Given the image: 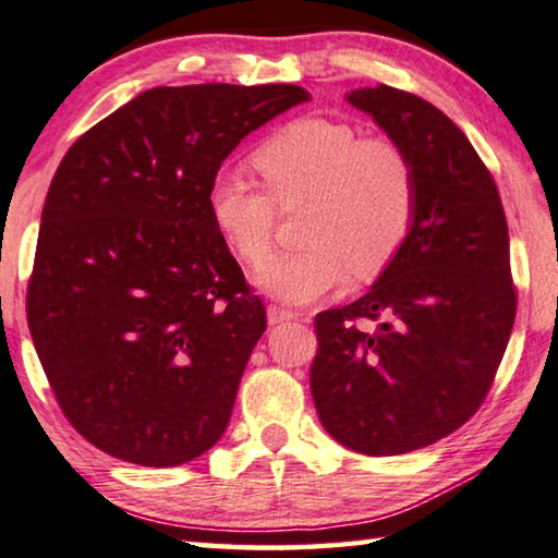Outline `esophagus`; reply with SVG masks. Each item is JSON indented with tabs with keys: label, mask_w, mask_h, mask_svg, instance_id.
Wrapping results in <instances>:
<instances>
[{
	"label": "esophagus",
	"mask_w": 558,
	"mask_h": 558,
	"mask_svg": "<svg viewBox=\"0 0 558 558\" xmlns=\"http://www.w3.org/2000/svg\"><path fill=\"white\" fill-rule=\"evenodd\" d=\"M293 318H299V313L287 311V308H279V306H269V308H267V320H269V325H279V323H283V320H293Z\"/></svg>",
	"instance_id": "34e87169"
}]
</instances>
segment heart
Returning <instances> with one entry per match:
<instances>
[{
    "instance_id": "heart-1",
    "label": "heart",
    "mask_w": 558,
    "mask_h": 558,
    "mask_svg": "<svg viewBox=\"0 0 558 558\" xmlns=\"http://www.w3.org/2000/svg\"><path fill=\"white\" fill-rule=\"evenodd\" d=\"M262 186L238 172L218 174L208 211L220 235L250 267L275 250L277 206L308 202L303 247L259 271L257 283L287 303H311L342 289L352 271L374 279L391 265L413 230L415 165L401 143L366 135L340 119L289 121L252 157Z\"/></svg>"
}]
</instances>
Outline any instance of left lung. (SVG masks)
<instances>
[{
  "label": "left lung",
  "mask_w": 558,
  "mask_h": 558,
  "mask_svg": "<svg viewBox=\"0 0 558 558\" xmlns=\"http://www.w3.org/2000/svg\"><path fill=\"white\" fill-rule=\"evenodd\" d=\"M347 101L410 155L417 211L374 287L350 306L315 315L311 393L340 445L393 457L435 445L481 408L518 293L498 186L459 125L386 84L354 89Z\"/></svg>",
  "instance_id": "1"
}]
</instances>
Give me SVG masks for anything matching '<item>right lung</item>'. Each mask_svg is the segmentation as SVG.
I'll return each mask as SVG.
<instances>
[{"label": "right lung", "instance_id": "1", "mask_svg": "<svg viewBox=\"0 0 558 558\" xmlns=\"http://www.w3.org/2000/svg\"><path fill=\"white\" fill-rule=\"evenodd\" d=\"M308 99L296 84L155 87L62 157L26 315L60 410L97 449L180 466L226 433L267 313L208 189L245 135Z\"/></svg>", "mask_w": 558, "mask_h": 558}]
</instances>
